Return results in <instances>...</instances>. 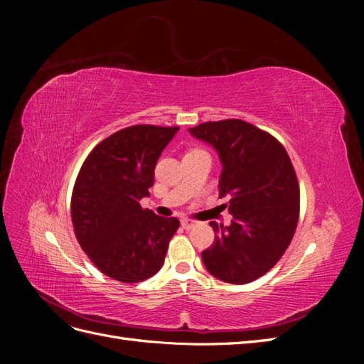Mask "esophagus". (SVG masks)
I'll return each instance as SVG.
<instances>
[{"mask_svg": "<svg viewBox=\"0 0 364 364\" xmlns=\"http://www.w3.org/2000/svg\"><path fill=\"white\" fill-rule=\"evenodd\" d=\"M181 225L183 229H191L197 225V222H194V220H190V218H182L181 220Z\"/></svg>", "mask_w": 364, "mask_h": 364, "instance_id": "1", "label": "esophagus"}]
</instances>
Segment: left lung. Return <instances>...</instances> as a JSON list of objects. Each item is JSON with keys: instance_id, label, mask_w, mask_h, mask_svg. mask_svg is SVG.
I'll return each mask as SVG.
<instances>
[{"instance_id": "8db88e82", "label": "left lung", "mask_w": 364, "mask_h": 364, "mask_svg": "<svg viewBox=\"0 0 364 364\" xmlns=\"http://www.w3.org/2000/svg\"><path fill=\"white\" fill-rule=\"evenodd\" d=\"M213 146L222 162L220 199L229 226L211 222L215 238L202 252L220 281L247 284L267 273L289 247L299 218V185L287 151L267 132L243 119L209 121L188 129Z\"/></svg>"}]
</instances>
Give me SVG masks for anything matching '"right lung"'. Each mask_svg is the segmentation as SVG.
<instances>
[{"instance_id":"add662e5","label":"right lung","mask_w":364,"mask_h":364,"mask_svg":"<svg viewBox=\"0 0 364 364\" xmlns=\"http://www.w3.org/2000/svg\"><path fill=\"white\" fill-rule=\"evenodd\" d=\"M179 127L138 124L115 132L90 153L75 179L71 218L95 267L121 282H141L162 267L179 228L139 200L150 196L155 167Z\"/></svg>"}]
</instances>
